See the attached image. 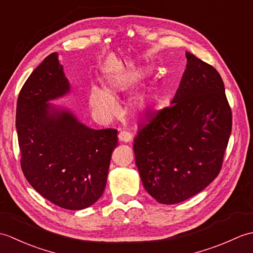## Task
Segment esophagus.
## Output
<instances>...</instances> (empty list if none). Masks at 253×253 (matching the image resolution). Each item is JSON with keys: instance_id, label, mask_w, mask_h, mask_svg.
I'll return each instance as SVG.
<instances>
[{"instance_id": "1", "label": "esophagus", "mask_w": 253, "mask_h": 253, "mask_svg": "<svg viewBox=\"0 0 253 253\" xmlns=\"http://www.w3.org/2000/svg\"><path fill=\"white\" fill-rule=\"evenodd\" d=\"M131 133L128 132V131H121L118 133V140L122 141V142H129L131 140Z\"/></svg>"}]
</instances>
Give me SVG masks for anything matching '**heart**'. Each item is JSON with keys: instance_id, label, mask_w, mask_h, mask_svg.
<instances>
[{"instance_id": "1", "label": "heart", "mask_w": 253, "mask_h": 253, "mask_svg": "<svg viewBox=\"0 0 253 253\" xmlns=\"http://www.w3.org/2000/svg\"><path fill=\"white\" fill-rule=\"evenodd\" d=\"M127 87V83L123 79L111 78L109 87L105 89L100 88L98 85H92L90 88L88 101L89 105L96 115L100 117H111L117 111L116 101L113 98L118 91H122ZM133 105L137 110L141 111L147 105V98L144 95H139L135 99Z\"/></svg>"}]
</instances>
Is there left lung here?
<instances>
[{
	"instance_id": "1",
	"label": "left lung",
	"mask_w": 253,
	"mask_h": 253,
	"mask_svg": "<svg viewBox=\"0 0 253 253\" xmlns=\"http://www.w3.org/2000/svg\"><path fill=\"white\" fill-rule=\"evenodd\" d=\"M186 57L170 106L150 113L133 139L144 189L162 204L185 201L215 179L232 131L222 77L191 53Z\"/></svg>"
}]
</instances>
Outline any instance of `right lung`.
<instances>
[{"label": "right lung", "mask_w": 253, "mask_h": 253, "mask_svg": "<svg viewBox=\"0 0 253 253\" xmlns=\"http://www.w3.org/2000/svg\"><path fill=\"white\" fill-rule=\"evenodd\" d=\"M71 93L57 53L27 79L17 100L16 129L26 179L40 195L66 210L92 206L103 195L115 129H93L67 106L51 103Z\"/></svg>", "instance_id": "right-lung-1"}]
</instances>
